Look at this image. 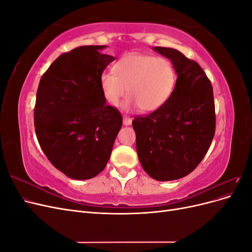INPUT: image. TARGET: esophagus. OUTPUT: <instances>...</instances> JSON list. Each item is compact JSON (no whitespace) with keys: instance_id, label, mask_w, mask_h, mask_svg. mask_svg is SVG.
Returning <instances> with one entry per match:
<instances>
[{"instance_id":"34e87169","label":"esophagus","mask_w":252,"mask_h":252,"mask_svg":"<svg viewBox=\"0 0 252 252\" xmlns=\"http://www.w3.org/2000/svg\"><path fill=\"white\" fill-rule=\"evenodd\" d=\"M131 122H132V119L130 118V117H128V116H124L123 117V123H124V125H131Z\"/></svg>"}]
</instances>
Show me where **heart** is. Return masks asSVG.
I'll return each instance as SVG.
<instances>
[{"label":"heart","mask_w":252,"mask_h":252,"mask_svg":"<svg viewBox=\"0 0 252 252\" xmlns=\"http://www.w3.org/2000/svg\"><path fill=\"white\" fill-rule=\"evenodd\" d=\"M105 100L118 106L128 94L124 107H139L143 112H152L168 101L174 84L175 71L169 60L144 53H129L106 71L100 79Z\"/></svg>","instance_id":"1"}]
</instances>
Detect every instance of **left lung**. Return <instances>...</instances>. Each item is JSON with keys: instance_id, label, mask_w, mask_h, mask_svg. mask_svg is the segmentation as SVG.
Instances as JSON below:
<instances>
[{"instance_id": "8db88e82", "label": "left lung", "mask_w": 252, "mask_h": 252, "mask_svg": "<svg viewBox=\"0 0 252 252\" xmlns=\"http://www.w3.org/2000/svg\"><path fill=\"white\" fill-rule=\"evenodd\" d=\"M171 60L178 79L161 108L132 121L143 169L157 181L192 172L207 154L216 132L211 82L195 61L177 49L155 47Z\"/></svg>"}]
</instances>
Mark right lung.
I'll list each match as a JSON object with an SVG mask.
<instances>
[{
  "label": "right lung",
  "mask_w": 252,
  "mask_h": 252,
  "mask_svg": "<svg viewBox=\"0 0 252 252\" xmlns=\"http://www.w3.org/2000/svg\"><path fill=\"white\" fill-rule=\"evenodd\" d=\"M81 46L64 52L44 72L36 91L34 128L49 162L67 177L88 180L102 172L123 123L106 105L100 79L114 60Z\"/></svg>",
  "instance_id": "add662e5"
}]
</instances>
